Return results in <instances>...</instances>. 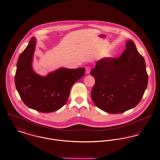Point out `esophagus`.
<instances>
[{
  "label": "esophagus",
  "instance_id": "1",
  "mask_svg": "<svg viewBox=\"0 0 160 160\" xmlns=\"http://www.w3.org/2000/svg\"><path fill=\"white\" fill-rule=\"evenodd\" d=\"M90 72H91V67H89V66L86 67V73L87 74H88L90 73Z\"/></svg>",
  "mask_w": 160,
  "mask_h": 160
}]
</instances>
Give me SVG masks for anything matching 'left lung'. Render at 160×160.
<instances>
[{
	"instance_id": "8db88e82",
	"label": "left lung",
	"mask_w": 160,
	"mask_h": 160,
	"mask_svg": "<svg viewBox=\"0 0 160 160\" xmlns=\"http://www.w3.org/2000/svg\"><path fill=\"white\" fill-rule=\"evenodd\" d=\"M126 47L117 58L106 57L97 61L90 72L95 81L92 100L107 112L120 113L133 108L141 101L148 86L143 57L133 41L128 40Z\"/></svg>"
}]
</instances>
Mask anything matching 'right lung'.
<instances>
[{"label":"right lung","instance_id":"1","mask_svg":"<svg viewBox=\"0 0 160 160\" xmlns=\"http://www.w3.org/2000/svg\"><path fill=\"white\" fill-rule=\"evenodd\" d=\"M36 42V38H31L19 56L15 85L22 100L28 108L41 112H52L65 104L72 86L84 75L85 69L62 68L46 77L38 75L32 68Z\"/></svg>","mask_w":160,"mask_h":160}]
</instances>
